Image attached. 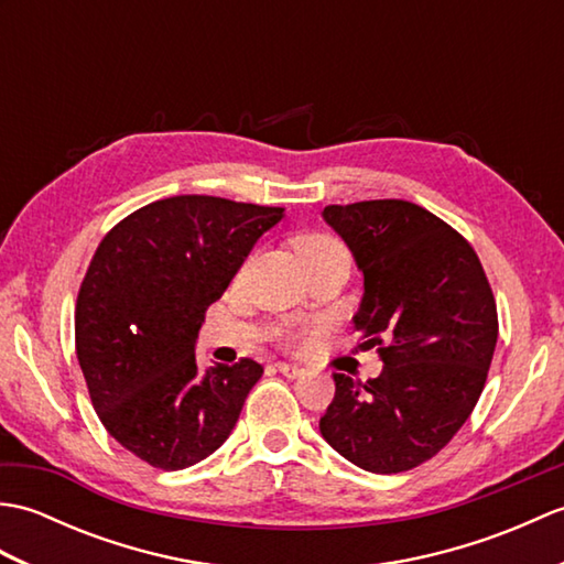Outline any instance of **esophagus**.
<instances>
[{
	"instance_id": "1",
	"label": "esophagus",
	"mask_w": 564,
	"mask_h": 564,
	"mask_svg": "<svg viewBox=\"0 0 564 564\" xmlns=\"http://www.w3.org/2000/svg\"><path fill=\"white\" fill-rule=\"evenodd\" d=\"M275 368H279V373L281 376H285V378H301L305 370L301 368V366H295V364H275Z\"/></svg>"
}]
</instances>
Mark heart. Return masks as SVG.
<instances>
[{
    "instance_id": "obj_1",
    "label": "heart",
    "mask_w": 564,
    "mask_h": 564,
    "mask_svg": "<svg viewBox=\"0 0 564 564\" xmlns=\"http://www.w3.org/2000/svg\"><path fill=\"white\" fill-rule=\"evenodd\" d=\"M295 247H297V254H301L305 259V263H307L310 259H315L317 254H322V251L334 249V247H341V245L337 242V239H332L327 235H305V237L297 239Z\"/></svg>"
}]
</instances>
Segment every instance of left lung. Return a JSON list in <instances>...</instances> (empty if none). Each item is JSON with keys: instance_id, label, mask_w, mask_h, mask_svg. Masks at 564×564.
Segmentation results:
<instances>
[{"instance_id": "8db88e82", "label": "left lung", "mask_w": 564, "mask_h": 564, "mask_svg": "<svg viewBox=\"0 0 564 564\" xmlns=\"http://www.w3.org/2000/svg\"><path fill=\"white\" fill-rule=\"evenodd\" d=\"M364 273L354 327L382 358L366 382L334 373L337 392L319 431L368 473H404L458 434L492 364L497 303L470 242L410 200L327 206Z\"/></svg>"}]
</instances>
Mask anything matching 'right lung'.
I'll use <instances>...</instances> for the list:
<instances>
[{
  "instance_id": "1",
  "label": "right lung",
  "mask_w": 564,
  "mask_h": 564,
  "mask_svg": "<svg viewBox=\"0 0 564 564\" xmlns=\"http://www.w3.org/2000/svg\"><path fill=\"white\" fill-rule=\"evenodd\" d=\"M283 208L172 196L130 213L84 275L75 346L106 431L160 470L218 451L263 368L196 361L198 329Z\"/></svg>"
}]
</instances>
